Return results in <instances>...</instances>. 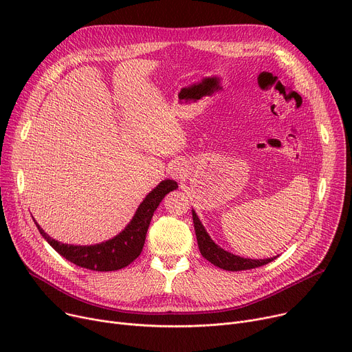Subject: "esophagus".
Instances as JSON below:
<instances>
[{"mask_svg":"<svg viewBox=\"0 0 352 352\" xmlns=\"http://www.w3.org/2000/svg\"><path fill=\"white\" fill-rule=\"evenodd\" d=\"M173 171H174V174L178 177V175H181L182 173H184V162H181V161H175L174 162V165H173Z\"/></svg>","mask_w":352,"mask_h":352,"instance_id":"34e87169","label":"esophagus"}]
</instances>
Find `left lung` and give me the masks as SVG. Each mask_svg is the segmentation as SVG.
<instances>
[{
  "label": "left lung",
  "instance_id": "8db88e82",
  "mask_svg": "<svg viewBox=\"0 0 352 352\" xmlns=\"http://www.w3.org/2000/svg\"><path fill=\"white\" fill-rule=\"evenodd\" d=\"M192 221H194V228H195L199 252L206 258V260H208L215 267H219L226 271H243V270H251V268L265 265L276 258V256H272V258H267V260H251V258H243V256L234 255L218 247L212 241L211 236L206 231L204 226L201 224V221L197 217L194 210H192Z\"/></svg>",
  "mask_w": 352,
  "mask_h": 352
}]
</instances>
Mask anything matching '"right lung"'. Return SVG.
<instances>
[{
  "mask_svg": "<svg viewBox=\"0 0 352 352\" xmlns=\"http://www.w3.org/2000/svg\"><path fill=\"white\" fill-rule=\"evenodd\" d=\"M178 188V184L173 179L161 181L158 186L148 194L140 204L135 215L133 217L122 232L113 239L96 245H69L55 241L44 230L36 224L40 234L47 243L69 263L92 271H117L131 264L141 254L145 235L150 227L154 211L160 206L162 198L170 191Z\"/></svg>",
  "mask_w": 352,
  "mask_h": 352,
  "instance_id": "obj_1",
  "label": "right lung"
}]
</instances>
